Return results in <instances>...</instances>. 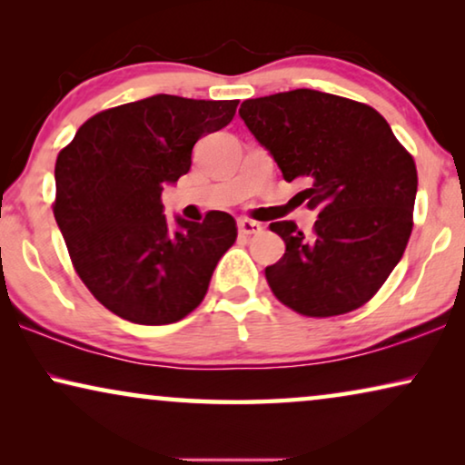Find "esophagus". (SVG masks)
Masks as SVG:
<instances>
[{
    "mask_svg": "<svg viewBox=\"0 0 465 465\" xmlns=\"http://www.w3.org/2000/svg\"><path fill=\"white\" fill-rule=\"evenodd\" d=\"M237 226H239V232H241V234H245V237H247V234H256V232L262 231V226H260L258 222L247 220V218L239 220V224H237Z\"/></svg>",
    "mask_w": 465,
    "mask_h": 465,
    "instance_id": "obj_1",
    "label": "esophagus"
}]
</instances>
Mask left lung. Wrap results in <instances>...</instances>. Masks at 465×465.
Segmentation results:
<instances>
[{"label":"left lung","mask_w":465,"mask_h":465,"mask_svg":"<svg viewBox=\"0 0 465 465\" xmlns=\"http://www.w3.org/2000/svg\"><path fill=\"white\" fill-rule=\"evenodd\" d=\"M239 116L282 169L307 177L313 234L272 222L285 253L266 282L285 307L332 317L361 307L400 262L412 231L417 169L391 126L371 105L330 93L296 91L247 99Z\"/></svg>","instance_id":"obj_1"}]
</instances>
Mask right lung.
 I'll return each mask as SVG.
<instances>
[{
  "label": "right lung",
  "instance_id": "add662e5",
  "mask_svg": "<svg viewBox=\"0 0 465 465\" xmlns=\"http://www.w3.org/2000/svg\"><path fill=\"white\" fill-rule=\"evenodd\" d=\"M239 101L152 94L94 114L61 150L54 220L93 296L142 326L180 322L199 307L237 239L226 212L203 222L164 218L161 194L193 164V148L231 123Z\"/></svg>",
  "mask_w": 465,
  "mask_h": 465
}]
</instances>
